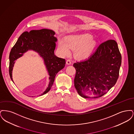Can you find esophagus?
I'll return each mask as SVG.
<instances>
[{
    "mask_svg": "<svg viewBox=\"0 0 134 134\" xmlns=\"http://www.w3.org/2000/svg\"><path fill=\"white\" fill-rule=\"evenodd\" d=\"M66 64H67V65H70V64H71V61H70V60H67L66 61Z\"/></svg>",
    "mask_w": 134,
    "mask_h": 134,
    "instance_id": "esophagus-1",
    "label": "esophagus"
}]
</instances>
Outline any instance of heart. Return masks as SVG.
I'll use <instances>...</instances> for the list:
<instances>
[{"instance_id":"obj_1","label":"heart","mask_w":134,"mask_h":134,"mask_svg":"<svg viewBox=\"0 0 134 134\" xmlns=\"http://www.w3.org/2000/svg\"><path fill=\"white\" fill-rule=\"evenodd\" d=\"M96 46V41L91 35L83 34L66 36L64 41H59L58 49L63 56L70 54V49L74 50V57L78 60H84L90 57Z\"/></svg>"}]
</instances>
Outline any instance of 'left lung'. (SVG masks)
Segmentation results:
<instances>
[{
    "label": "left lung",
    "mask_w": 134,
    "mask_h": 134,
    "mask_svg": "<svg viewBox=\"0 0 134 134\" xmlns=\"http://www.w3.org/2000/svg\"><path fill=\"white\" fill-rule=\"evenodd\" d=\"M121 63V54L113 40L102 43L87 59L75 63L74 86L79 95L96 98L105 94L116 82Z\"/></svg>",
    "instance_id": "8db88e82"
}]
</instances>
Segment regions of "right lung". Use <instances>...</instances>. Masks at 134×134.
<instances>
[{"mask_svg":"<svg viewBox=\"0 0 134 134\" xmlns=\"http://www.w3.org/2000/svg\"><path fill=\"white\" fill-rule=\"evenodd\" d=\"M55 35V32L53 30L44 29L24 32L20 36L9 54V72L13 82V70L15 60L22 57L27 51H34L43 59L49 76L48 86L40 96L49 91L56 74L64 68L66 64L64 59L58 57L54 54L57 41Z\"/></svg>","mask_w":134,"mask_h":134,"instance_id":"obj_1","label":"right lung"}]
</instances>
